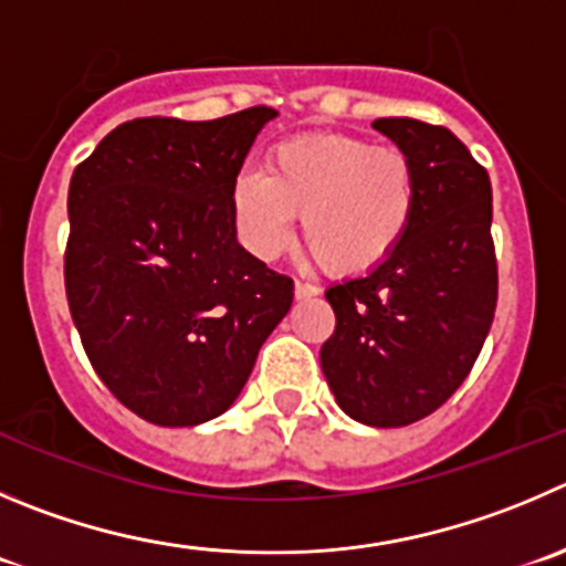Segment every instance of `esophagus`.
I'll use <instances>...</instances> for the list:
<instances>
[{
  "label": "esophagus",
  "instance_id": "obj_1",
  "mask_svg": "<svg viewBox=\"0 0 566 566\" xmlns=\"http://www.w3.org/2000/svg\"><path fill=\"white\" fill-rule=\"evenodd\" d=\"M316 294H319V289L316 286H311V283H294V297L297 300H311V297H316Z\"/></svg>",
  "mask_w": 566,
  "mask_h": 566
}]
</instances>
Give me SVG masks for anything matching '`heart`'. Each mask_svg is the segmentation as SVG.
Wrapping results in <instances>:
<instances>
[{"label":"heart","mask_w":566,"mask_h":566,"mask_svg":"<svg viewBox=\"0 0 566 566\" xmlns=\"http://www.w3.org/2000/svg\"><path fill=\"white\" fill-rule=\"evenodd\" d=\"M417 166L400 149H378L347 133H305L274 144L261 171L230 188L235 233L252 255H280L303 235L327 272L358 277L384 266L417 213Z\"/></svg>","instance_id":"b5f03b06"}]
</instances>
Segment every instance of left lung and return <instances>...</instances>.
<instances>
[{
	"label": "left lung",
	"instance_id": "obj_1",
	"mask_svg": "<svg viewBox=\"0 0 566 566\" xmlns=\"http://www.w3.org/2000/svg\"><path fill=\"white\" fill-rule=\"evenodd\" d=\"M373 127L417 166V213L384 266L325 292L336 331L319 360L347 417L402 428L450 400L492 327V182L448 127L408 116Z\"/></svg>",
	"mask_w": 566,
	"mask_h": 566
}]
</instances>
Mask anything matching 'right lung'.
<instances>
[{"label":"right lung","mask_w":566,"mask_h":566,"mask_svg":"<svg viewBox=\"0 0 566 566\" xmlns=\"http://www.w3.org/2000/svg\"><path fill=\"white\" fill-rule=\"evenodd\" d=\"M272 107L213 122L136 118L69 182L66 297L122 406L164 428L219 417L289 314L294 283L235 239L230 188Z\"/></svg>","instance_id":"add662e5"}]
</instances>
